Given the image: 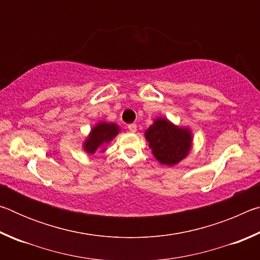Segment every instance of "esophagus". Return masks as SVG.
<instances>
[{
    "label": "esophagus",
    "mask_w": 260,
    "mask_h": 260,
    "mask_svg": "<svg viewBox=\"0 0 260 260\" xmlns=\"http://www.w3.org/2000/svg\"><path fill=\"white\" fill-rule=\"evenodd\" d=\"M128 129H129V132H132V133H135L136 129H138V126H136L135 124H131V125H128Z\"/></svg>",
    "instance_id": "1"
}]
</instances>
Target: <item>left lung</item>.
Returning a JSON list of instances; mask_svg holds the SVG:
<instances>
[{"label":"left lung","instance_id":"8db88e82","mask_svg":"<svg viewBox=\"0 0 260 260\" xmlns=\"http://www.w3.org/2000/svg\"><path fill=\"white\" fill-rule=\"evenodd\" d=\"M156 159L172 166L186 158L191 148V132L175 126L165 118H157L144 133Z\"/></svg>","mask_w":260,"mask_h":260}]
</instances>
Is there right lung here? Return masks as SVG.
<instances>
[{
    "instance_id": "obj_1",
    "label": "right lung",
    "mask_w": 260,
    "mask_h": 260,
    "mask_svg": "<svg viewBox=\"0 0 260 260\" xmlns=\"http://www.w3.org/2000/svg\"><path fill=\"white\" fill-rule=\"evenodd\" d=\"M119 132L120 128L117 124L104 121L99 122L83 142V150L93 155L99 148H102L104 144H108L113 138H116ZM102 151H104V149H102Z\"/></svg>"
}]
</instances>
